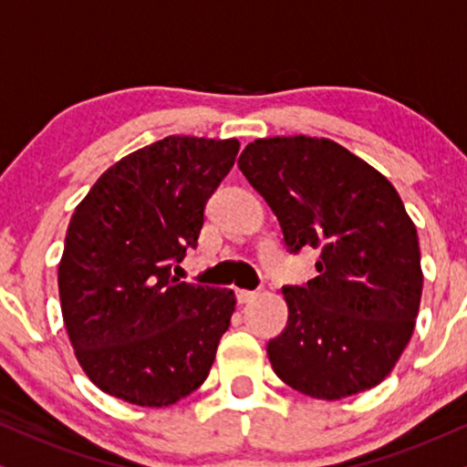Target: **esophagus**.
<instances>
[{
    "label": "esophagus",
    "mask_w": 467,
    "mask_h": 467,
    "mask_svg": "<svg viewBox=\"0 0 467 467\" xmlns=\"http://www.w3.org/2000/svg\"><path fill=\"white\" fill-rule=\"evenodd\" d=\"M256 291H245V288H237V302L239 304H247L252 299H256Z\"/></svg>",
    "instance_id": "obj_1"
}]
</instances>
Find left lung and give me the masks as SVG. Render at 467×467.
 Returning a JSON list of instances; mask_svg holds the SVG:
<instances>
[{"mask_svg": "<svg viewBox=\"0 0 467 467\" xmlns=\"http://www.w3.org/2000/svg\"><path fill=\"white\" fill-rule=\"evenodd\" d=\"M239 170L274 211L293 254L318 250V275L285 286L288 321L269 340L275 375L312 399L370 390L414 334L420 245L392 182L332 140H254Z\"/></svg>", "mask_w": 467, "mask_h": 467, "instance_id": "1", "label": "left lung"}]
</instances>
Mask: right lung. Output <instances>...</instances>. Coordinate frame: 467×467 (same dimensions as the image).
Returning <instances> with one entry per match:
<instances>
[{
	"label": "right lung",
	"mask_w": 467,
	"mask_h": 467,
	"mask_svg": "<svg viewBox=\"0 0 467 467\" xmlns=\"http://www.w3.org/2000/svg\"><path fill=\"white\" fill-rule=\"evenodd\" d=\"M239 140L170 135L105 170L70 217L57 288L77 362L111 397L168 407L209 377L234 293L181 282Z\"/></svg>",
	"instance_id": "obj_1"
}]
</instances>
